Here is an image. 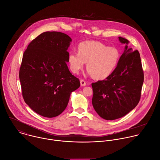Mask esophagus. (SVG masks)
Returning <instances> with one entry per match:
<instances>
[{
  "label": "esophagus",
  "mask_w": 160,
  "mask_h": 160,
  "mask_svg": "<svg viewBox=\"0 0 160 160\" xmlns=\"http://www.w3.org/2000/svg\"><path fill=\"white\" fill-rule=\"evenodd\" d=\"M80 82H81V86H86V82H85L84 80H82V79L81 80Z\"/></svg>",
  "instance_id": "esophagus-1"
}]
</instances>
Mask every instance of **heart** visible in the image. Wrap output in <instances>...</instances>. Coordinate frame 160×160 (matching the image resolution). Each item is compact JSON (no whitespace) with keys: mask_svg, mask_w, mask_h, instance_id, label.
Listing matches in <instances>:
<instances>
[{"mask_svg":"<svg viewBox=\"0 0 160 160\" xmlns=\"http://www.w3.org/2000/svg\"><path fill=\"white\" fill-rule=\"evenodd\" d=\"M120 54L113 47H108L97 41L81 42L78 47V53L71 52L68 62L71 71L78 74L86 63L88 73L96 79H105L116 69Z\"/></svg>","mask_w":160,"mask_h":160,"instance_id":"1","label":"heart"}]
</instances>
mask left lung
Returning <instances> with one entry per match:
<instances>
[{"label": "left lung", "mask_w": 160, "mask_h": 160, "mask_svg": "<svg viewBox=\"0 0 160 160\" xmlns=\"http://www.w3.org/2000/svg\"><path fill=\"white\" fill-rule=\"evenodd\" d=\"M118 38L125 47L116 69L105 79L91 84L93 108L102 118L108 120L125 116L137 106L144 82L138 50L128 48L127 39Z\"/></svg>", "instance_id": "1"}]
</instances>
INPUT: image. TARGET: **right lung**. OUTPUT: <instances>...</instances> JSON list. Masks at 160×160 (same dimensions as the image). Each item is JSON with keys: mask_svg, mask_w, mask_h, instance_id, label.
I'll use <instances>...</instances> for the list:
<instances>
[{"mask_svg": "<svg viewBox=\"0 0 160 160\" xmlns=\"http://www.w3.org/2000/svg\"><path fill=\"white\" fill-rule=\"evenodd\" d=\"M71 41L65 33L47 31L32 40L24 52L19 74L22 97L43 117L62 113L71 93L80 86L67 66Z\"/></svg>", "mask_w": 160, "mask_h": 160, "instance_id": "1", "label": "right lung"}]
</instances>
